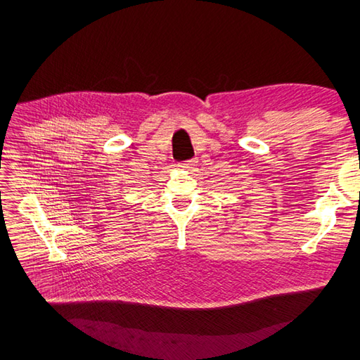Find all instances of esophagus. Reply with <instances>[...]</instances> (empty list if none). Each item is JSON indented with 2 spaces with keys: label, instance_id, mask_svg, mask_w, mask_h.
I'll use <instances>...</instances> for the list:
<instances>
[{
  "label": "esophagus",
  "instance_id": "esophagus-1",
  "mask_svg": "<svg viewBox=\"0 0 360 360\" xmlns=\"http://www.w3.org/2000/svg\"><path fill=\"white\" fill-rule=\"evenodd\" d=\"M195 165H196V160L190 159V160H186L184 164H181V168H184V170H192Z\"/></svg>",
  "mask_w": 360,
  "mask_h": 360
}]
</instances>
